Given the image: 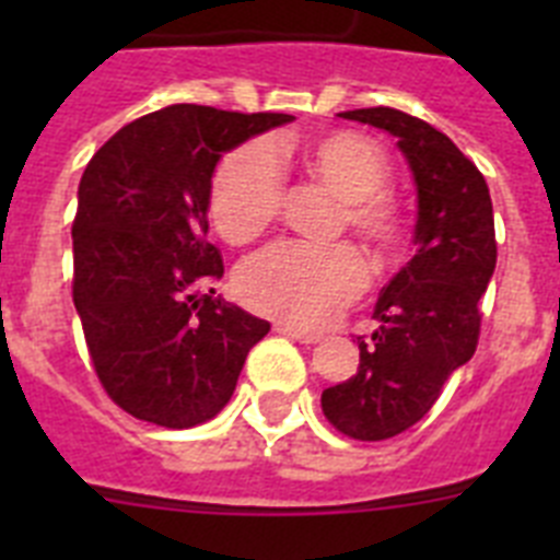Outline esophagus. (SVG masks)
<instances>
[{
  "instance_id": "34e87169",
  "label": "esophagus",
  "mask_w": 560,
  "mask_h": 560,
  "mask_svg": "<svg viewBox=\"0 0 560 560\" xmlns=\"http://www.w3.org/2000/svg\"><path fill=\"white\" fill-rule=\"evenodd\" d=\"M277 334L289 336V339L303 341V345H316V341L323 339V334H316V330H303V328H294V325H289V323H280V325H277Z\"/></svg>"
}]
</instances>
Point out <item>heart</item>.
<instances>
[{
	"instance_id": "b5f03b06",
	"label": "heart",
	"mask_w": 560,
	"mask_h": 560,
	"mask_svg": "<svg viewBox=\"0 0 560 560\" xmlns=\"http://www.w3.org/2000/svg\"><path fill=\"white\" fill-rule=\"evenodd\" d=\"M294 156L291 145L237 148L221 162L210 192V219L230 244H249L271 226L283 207L280 160ZM300 165L341 199V226L348 224L368 244L375 260H387L400 241L398 205L384 190L387 156L375 142L353 131H336L296 153ZM368 283V264L350 244L280 241L241 264L237 296L249 308L289 325L330 323Z\"/></svg>"
}]
</instances>
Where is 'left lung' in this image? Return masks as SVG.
I'll return each instance as SVG.
<instances>
[{
	"label": "left lung",
	"mask_w": 560,
	"mask_h": 560,
	"mask_svg": "<svg viewBox=\"0 0 560 560\" xmlns=\"http://www.w3.org/2000/svg\"><path fill=\"white\" fill-rule=\"evenodd\" d=\"M339 117L393 133L418 190L415 257L381 289L355 375L323 393L341 434L387 440L415 427L477 350L479 296L497 269L493 205L477 165L429 122L389 106Z\"/></svg>",
	"instance_id": "1"
}]
</instances>
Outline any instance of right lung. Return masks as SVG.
<instances>
[{
  "label": "right lung",
  "instance_id": "obj_1",
  "mask_svg": "<svg viewBox=\"0 0 560 560\" xmlns=\"http://www.w3.org/2000/svg\"><path fill=\"white\" fill-rule=\"evenodd\" d=\"M291 114L173 103L92 156L72 224V300L103 389L133 418L190 429L226 407L266 319L215 296L207 241L212 173L226 151Z\"/></svg>",
  "mask_w": 560,
  "mask_h": 560
}]
</instances>
